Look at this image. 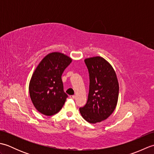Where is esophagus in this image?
<instances>
[{
	"instance_id": "1",
	"label": "esophagus",
	"mask_w": 154,
	"mask_h": 154,
	"mask_svg": "<svg viewBox=\"0 0 154 154\" xmlns=\"http://www.w3.org/2000/svg\"><path fill=\"white\" fill-rule=\"evenodd\" d=\"M69 97L71 98V99H75V95H71Z\"/></svg>"
}]
</instances>
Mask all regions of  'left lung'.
<instances>
[{"label": "left lung", "instance_id": "obj_1", "mask_svg": "<svg viewBox=\"0 0 154 154\" xmlns=\"http://www.w3.org/2000/svg\"><path fill=\"white\" fill-rule=\"evenodd\" d=\"M89 73L87 102L79 109L83 119L91 124L106 120L116 106L119 85L116 74L109 62L100 56L85 60Z\"/></svg>", "mask_w": 154, "mask_h": 154}]
</instances>
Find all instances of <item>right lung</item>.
<instances>
[{
  "label": "right lung",
  "instance_id": "right-lung-1",
  "mask_svg": "<svg viewBox=\"0 0 154 154\" xmlns=\"http://www.w3.org/2000/svg\"><path fill=\"white\" fill-rule=\"evenodd\" d=\"M71 61L66 55L52 52L38 64L29 84L30 99L38 112L52 116L62 109L68 96L63 91L61 75Z\"/></svg>",
  "mask_w": 154,
  "mask_h": 154
}]
</instances>
